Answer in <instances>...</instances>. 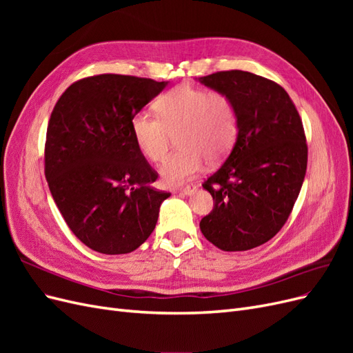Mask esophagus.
Masks as SVG:
<instances>
[{
    "label": "esophagus",
    "instance_id": "obj_1",
    "mask_svg": "<svg viewBox=\"0 0 353 353\" xmlns=\"http://www.w3.org/2000/svg\"><path fill=\"white\" fill-rule=\"evenodd\" d=\"M196 184H187L185 187H181V188H178V191H181V193H184V194H193L194 191H196Z\"/></svg>",
    "mask_w": 353,
    "mask_h": 353
}]
</instances>
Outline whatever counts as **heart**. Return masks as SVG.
Returning <instances> with one entry per match:
<instances>
[{
	"label": "heart",
	"instance_id": "obj_1",
	"mask_svg": "<svg viewBox=\"0 0 353 353\" xmlns=\"http://www.w3.org/2000/svg\"><path fill=\"white\" fill-rule=\"evenodd\" d=\"M156 110L132 117V135L140 152L154 163L166 159L176 135L179 150L160 169L168 185L183 184L197 174L205 159L221 162L237 141V105L222 91L179 85L159 97Z\"/></svg>",
	"mask_w": 353,
	"mask_h": 353
}]
</instances>
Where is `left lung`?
<instances>
[{"mask_svg": "<svg viewBox=\"0 0 353 353\" xmlns=\"http://www.w3.org/2000/svg\"><path fill=\"white\" fill-rule=\"evenodd\" d=\"M200 82L228 94L240 122L231 153L203 183L213 209L200 230L223 252L250 250L283 228L301 193L307 165L303 123L281 85L259 74L223 70Z\"/></svg>", "mask_w": 353, "mask_h": 353, "instance_id": "8db88e82", "label": "left lung"}]
</instances>
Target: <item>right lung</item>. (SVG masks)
<instances>
[{
	"instance_id": "right-lung-1",
	"label": "right lung",
	"mask_w": 353,
	"mask_h": 353,
	"mask_svg": "<svg viewBox=\"0 0 353 353\" xmlns=\"http://www.w3.org/2000/svg\"><path fill=\"white\" fill-rule=\"evenodd\" d=\"M166 82L103 73L73 82L51 112L46 178L68 227L104 254L134 252L150 237L162 201L159 174L137 147L132 117Z\"/></svg>"
}]
</instances>
